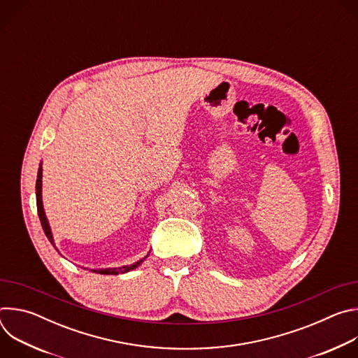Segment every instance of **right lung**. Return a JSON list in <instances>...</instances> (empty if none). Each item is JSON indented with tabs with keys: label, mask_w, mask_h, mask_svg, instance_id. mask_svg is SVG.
<instances>
[{
	"label": "right lung",
	"mask_w": 358,
	"mask_h": 358,
	"mask_svg": "<svg viewBox=\"0 0 358 358\" xmlns=\"http://www.w3.org/2000/svg\"><path fill=\"white\" fill-rule=\"evenodd\" d=\"M35 189H36V208H38V215H39V220H41V225L43 228V232L46 235V238L49 239V242L54 245L55 248V241H54V235H52V229H50L49 227V222H48V218L45 215V210H43V202H42V163H39V169H38V177H36V185H35ZM58 250V248H55ZM59 252V250H58ZM150 253V252H148ZM148 253L145 255V257L131 265H124V266H119V268H105V269H92V272L94 273H100V275H122V273H127L133 269H136L137 266H140L144 259L148 257Z\"/></svg>",
	"instance_id": "right-lung-1"
}]
</instances>
